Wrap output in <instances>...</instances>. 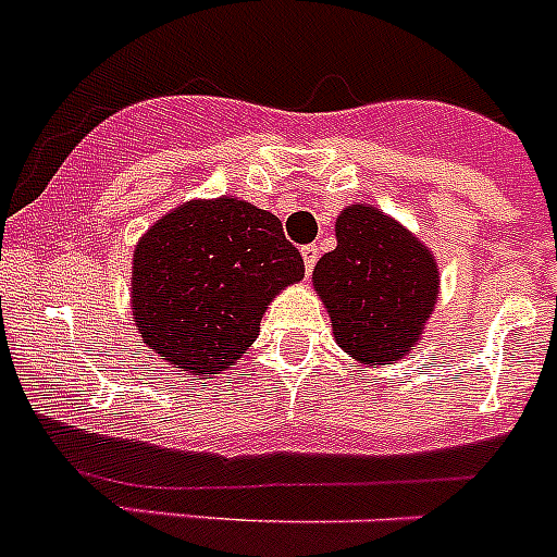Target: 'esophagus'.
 <instances>
[{"label":"esophagus","mask_w":557,"mask_h":557,"mask_svg":"<svg viewBox=\"0 0 557 557\" xmlns=\"http://www.w3.org/2000/svg\"><path fill=\"white\" fill-rule=\"evenodd\" d=\"M300 257H304L306 273H312L314 264H318V259H320V248L318 245H304V248H300Z\"/></svg>","instance_id":"esophagus-1"}]
</instances>
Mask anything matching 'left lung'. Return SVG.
<instances>
[{
  "label": "left lung",
  "mask_w": 557,
  "mask_h": 557,
  "mask_svg": "<svg viewBox=\"0 0 557 557\" xmlns=\"http://www.w3.org/2000/svg\"><path fill=\"white\" fill-rule=\"evenodd\" d=\"M334 339L359 364H395L417 348L438 295L425 245L370 203L336 218V248L314 264Z\"/></svg>",
  "instance_id": "8db88e82"
}]
</instances>
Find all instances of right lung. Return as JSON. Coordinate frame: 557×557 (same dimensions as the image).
<instances>
[{
    "label": "right lung",
    "instance_id": "right-lung-1",
    "mask_svg": "<svg viewBox=\"0 0 557 557\" xmlns=\"http://www.w3.org/2000/svg\"><path fill=\"white\" fill-rule=\"evenodd\" d=\"M300 278L304 259L273 212L232 196L187 201L137 243L132 314L178 375H218L251 348L270 300Z\"/></svg>",
    "mask_w": 557,
    "mask_h": 557
}]
</instances>
